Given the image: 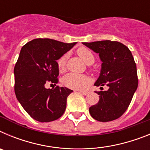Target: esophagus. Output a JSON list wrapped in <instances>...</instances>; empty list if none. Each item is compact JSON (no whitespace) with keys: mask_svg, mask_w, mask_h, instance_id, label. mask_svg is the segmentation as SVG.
<instances>
[{"mask_svg":"<svg viewBox=\"0 0 150 150\" xmlns=\"http://www.w3.org/2000/svg\"><path fill=\"white\" fill-rule=\"evenodd\" d=\"M79 93L83 94V95H87L88 94V91H79Z\"/></svg>","mask_w":150,"mask_h":150,"instance_id":"esophagus-1","label":"esophagus"}]
</instances>
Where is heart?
<instances>
[{"instance_id":"obj_1","label":"heart","mask_w":150,"mask_h":150,"mask_svg":"<svg viewBox=\"0 0 150 150\" xmlns=\"http://www.w3.org/2000/svg\"><path fill=\"white\" fill-rule=\"evenodd\" d=\"M77 54L82 60L86 63L87 64H92L95 61L93 54L88 49L85 47H80L77 50ZM67 59V55H62L58 61V67L59 71H62L65 68L66 61ZM88 82V79L85 75L79 74H75V73H70L64 76L62 79V83L66 87L73 89H80L83 88Z\"/></svg>"}]
</instances>
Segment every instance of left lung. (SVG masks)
Returning a JSON list of instances; mask_svg holds the SVG:
<instances>
[{
    "mask_svg": "<svg viewBox=\"0 0 150 150\" xmlns=\"http://www.w3.org/2000/svg\"><path fill=\"white\" fill-rule=\"evenodd\" d=\"M102 62L95 86L109 87L98 92V103L89 107L91 117L99 122H110L120 118L126 111L137 88V67L133 55L126 46L117 41L102 40L83 43Z\"/></svg>",
    "mask_w": 150,
    "mask_h": 150,
    "instance_id": "obj_1",
    "label": "left lung"
}]
</instances>
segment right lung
<instances>
[{
	"mask_svg": "<svg viewBox=\"0 0 150 150\" xmlns=\"http://www.w3.org/2000/svg\"><path fill=\"white\" fill-rule=\"evenodd\" d=\"M76 43L52 39H34L22 46L14 67L15 93L24 110L34 120L49 122L65 111L67 98L73 91L66 87L46 88L47 83H58V62Z\"/></svg>",
	"mask_w": 150,
	"mask_h": 150,
	"instance_id": "1",
	"label": "right lung"
}]
</instances>
